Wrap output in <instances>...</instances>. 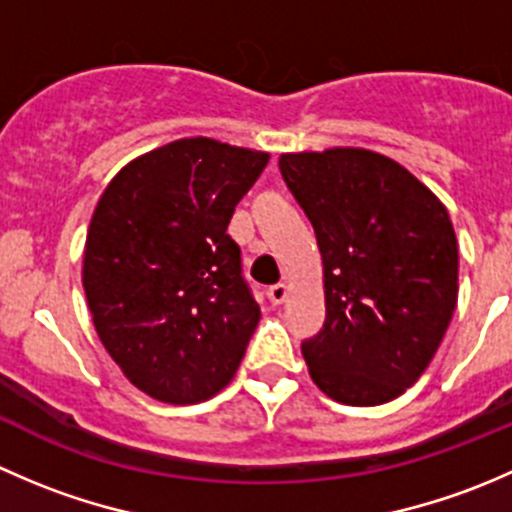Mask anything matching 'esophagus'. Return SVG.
I'll return each mask as SVG.
<instances>
[{
    "instance_id": "obj_1",
    "label": "esophagus",
    "mask_w": 512,
    "mask_h": 512,
    "mask_svg": "<svg viewBox=\"0 0 512 512\" xmlns=\"http://www.w3.org/2000/svg\"><path fill=\"white\" fill-rule=\"evenodd\" d=\"M289 294V287L285 285V282H280V285H272L270 289H267V297H270L272 304H282L287 299Z\"/></svg>"
}]
</instances>
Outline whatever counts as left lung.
<instances>
[{
    "instance_id": "1",
    "label": "left lung",
    "mask_w": 512,
    "mask_h": 512,
    "mask_svg": "<svg viewBox=\"0 0 512 512\" xmlns=\"http://www.w3.org/2000/svg\"><path fill=\"white\" fill-rule=\"evenodd\" d=\"M280 170L317 235L327 319L302 344L329 399L379 406L428 369L458 302L448 210L414 173L366 148L282 153Z\"/></svg>"
}]
</instances>
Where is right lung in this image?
Here are the masks:
<instances>
[{
	"label": "right lung",
	"instance_id": "obj_1",
	"mask_svg": "<svg viewBox=\"0 0 512 512\" xmlns=\"http://www.w3.org/2000/svg\"><path fill=\"white\" fill-rule=\"evenodd\" d=\"M270 153L180 138L123 165L91 218L86 302L111 359L163 404H198L235 376L260 307L227 235Z\"/></svg>",
	"mask_w": 512,
	"mask_h": 512
}]
</instances>
